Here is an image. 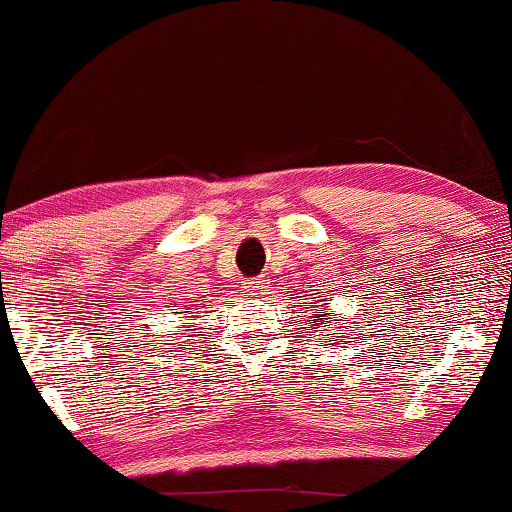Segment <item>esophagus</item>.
Returning a JSON list of instances; mask_svg holds the SVG:
<instances>
[{"instance_id":"34e87169","label":"esophagus","mask_w":512,"mask_h":512,"mask_svg":"<svg viewBox=\"0 0 512 512\" xmlns=\"http://www.w3.org/2000/svg\"><path fill=\"white\" fill-rule=\"evenodd\" d=\"M264 287H266V283L262 278H253V280H248V283H243V290H246L248 294H262Z\"/></svg>"}]
</instances>
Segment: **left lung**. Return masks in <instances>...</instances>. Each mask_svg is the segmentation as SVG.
Listing matches in <instances>:
<instances>
[{
  "mask_svg": "<svg viewBox=\"0 0 512 512\" xmlns=\"http://www.w3.org/2000/svg\"><path fill=\"white\" fill-rule=\"evenodd\" d=\"M308 325H311L313 331H318L320 336H325V341L329 343V331H331V320H329V313H322V315H315V320H308ZM336 331H341V327H336ZM350 334H355V329H350ZM343 338L348 336H336V341H343ZM331 345V343H329Z\"/></svg>",
  "mask_w": 512,
  "mask_h": 512,
  "instance_id": "1",
  "label": "left lung"
}]
</instances>
